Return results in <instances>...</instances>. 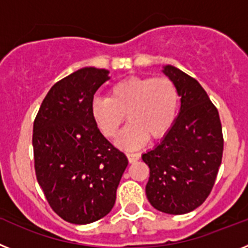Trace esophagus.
<instances>
[{
    "label": "esophagus",
    "mask_w": 248,
    "mask_h": 248,
    "mask_svg": "<svg viewBox=\"0 0 248 248\" xmlns=\"http://www.w3.org/2000/svg\"><path fill=\"white\" fill-rule=\"evenodd\" d=\"M127 157H128V161L131 164L132 163H136L137 160L140 159V154H136V153H127Z\"/></svg>",
    "instance_id": "34e87169"
}]
</instances>
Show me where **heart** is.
Returning <instances> with one entry per match:
<instances>
[{
	"mask_svg": "<svg viewBox=\"0 0 248 248\" xmlns=\"http://www.w3.org/2000/svg\"><path fill=\"white\" fill-rule=\"evenodd\" d=\"M179 93L166 77H131L116 83L109 98H94L91 111L93 120L108 139L117 135L124 114L130 124L118 136V146L136 150L143 146L149 136L165 135L178 114Z\"/></svg>",
	"mask_w": 248,
	"mask_h": 248,
	"instance_id": "1",
	"label": "heart"
}]
</instances>
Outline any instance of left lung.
<instances>
[{
  "label": "left lung",
  "mask_w": 248,
  "mask_h": 248,
  "mask_svg": "<svg viewBox=\"0 0 248 248\" xmlns=\"http://www.w3.org/2000/svg\"><path fill=\"white\" fill-rule=\"evenodd\" d=\"M161 72L175 84L180 109L161 141L142 154L150 168L146 197L157 211L185 214L203 204L213 188L223 154L222 124L194 78L169 64Z\"/></svg>",
  "instance_id": "left-lung-1"
}]
</instances>
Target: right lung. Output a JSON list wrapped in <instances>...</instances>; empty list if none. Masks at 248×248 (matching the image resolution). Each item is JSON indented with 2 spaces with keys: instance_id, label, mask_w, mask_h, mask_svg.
<instances>
[{
  "instance_id": "obj_1",
  "label": "right lung",
  "mask_w": 248,
  "mask_h": 248,
  "mask_svg": "<svg viewBox=\"0 0 248 248\" xmlns=\"http://www.w3.org/2000/svg\"><path fill=\"white\" fill-rule=\"evenodd\" d=\"M109 70L85 66L51 87L34 122L35 172L53 211L73 224L107 216L128 160L101 134L91 106Z\"/></svg>"
}]
</instances>
